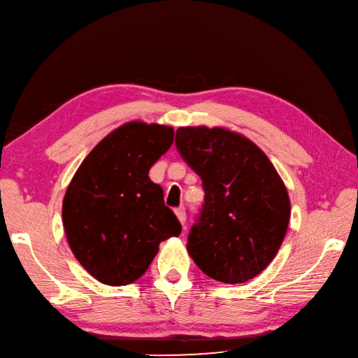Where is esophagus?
<instances>
[{
  "instance_id": "obj_1",
  "label": "esophagus",
  "mask_w": 358,
  "mask_h": 358,
  "mask_svg": "<svg viewBox=\"0 0 358 358\" xmlns=\"http://www.w3.org/2000/svg\"><path fill=\"white\" fill-rule=\"evenodd\" d=\"M174 214H176V217H178V220L180 222V224L184 226V224H185V220H187L185 209H184V208H178V209H174Z\"/></svg>"
}]
</instances>
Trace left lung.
Returning a JSON list of instances; mask_svg holds the SVG:
<instances>
[{
  "mask_svg": "<svg viewBox=\"0 0 358 358\" xmlns=\"http://www.w3.org/2000/svg\"><path fill=\"white\" fill-rule=\"evenodd\" d=\"M176 147L205 189L189 257L215 281L252 280L272 263L289 228L290 197L281 176L255 143L226 127H179Z\"/></svg>",
  "mask_w": 358,
  "mask_h": 358,
  "instance_id": "8db88e82",
  "label": "left lung"
}]
</instances>
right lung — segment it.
I'll list each match as a JSON object with an SVG mask.
<instances>
[{"label":"right lung","mask_w":358,"mask_h":358,"mask_svg":"<svg viewBox=\"0 0 358 358\" xmlns=\"http://www.w3.org/2000/svg\"><path fill=\"white\" fill-rule=\"evenodd\" d=\"M173 138L171 126L129 121L94 147L69 182L62 203L68 245L101 284L135 282L161 241L182 231L162 188L149 178Z\"/></svg>","instance_id":"add662e5"}]
</instances>
